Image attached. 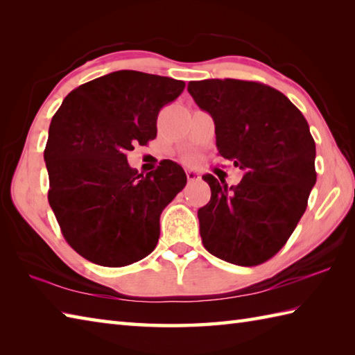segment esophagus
<instances>
[{
    "mask_svg": "<svg viewBox=\"0 0 355 355\" xmlns=\"http://www.w3.org/2000/svg\"><path fill=\"white\" fill-rule=\"evenodd\" d=\"M186 177L189 182H195V180L200 178V173L195 169H186Z\"/></svg>",
    "mask_w": 355,
    "mask_h": 355,
    "instance_id": "1",
    "label": "esophagus"
}]
</instances>
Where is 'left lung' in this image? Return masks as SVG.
<instances>
[{
    "mask_svg": "<svg viewBox=\"0 0 355 355\" xmlns=\"http://www.w3.org/2000/svg\"><path fill=\"white\" fill-rule=\"evenodd\" d=\"M187 92L215 122L221 157L244 171L236 186L207 173L212 197L198 210L202 245L243 267L281 250L306 210L315 184V143L304 114L261 82L192 80Z\"/></svg>",
    "mask_w": 355,
    "mask_h": 355,
    "instance_id": "8db88e82",
    "label": "left lung"
}]
</instances>
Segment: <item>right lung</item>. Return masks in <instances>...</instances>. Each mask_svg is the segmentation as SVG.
<instances>
[{
	"label": "right lung",
	"mask_w": 355,
	"mask_h": 355,
	"mask_svg": "<svg viewBox=\"0 0 355 355\" xmlns=\"http://www.w3.org/2000/svg\"><path fill=\"white\" fill-rule=\"evenodd\" d=\"M186 84L120 70L89 80L53 116L44 160L49 202L73 250L103 267H125L154 250L163 209L186 186L171 160L145 177L126 154L157 135L158 112Z\"/></svg>",
	"instance_id": "add662e5"
}]
</instances>
